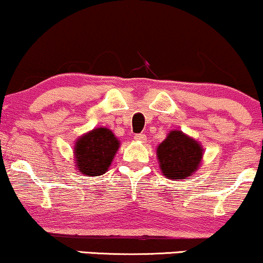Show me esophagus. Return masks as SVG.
<instances>
[{
    "instance_id": "obj_1",
    "label": "esophagus",
    "mask_w": 263,
    "mask_h": 263,
    "mask_svg": "<svg viewBox=\"0 0 263 263\" xmlns=\"http://www.w3.org/2000/svg\"><path fill=\"white\" fill-rule=\"evenodd\" d=\"M135 141L137 142H141V143H144V142L147 141V136L146 135H135Z\"/></svg>"
}]
</instances>
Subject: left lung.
<instances>
[{"instance_id": "obj_1", "label": "left lung", "mask_w": 263, "mask_h": 263, "mask_svg": "<svg viewBox=\"0 0 263 263\" xmlns=\"http://www.w3.org/2000/svg\"><path fill=\"white\" fill-rule=\"evenodd\" d=\"M204 148L197 140L179 129H172L157 147L162 174L168 179L182 180L194 174L203 161Z\"/></svg>"}]
</instances>
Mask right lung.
Returning <instances> with one entry per match:
<instances>
[{
    "label": "right lung",
    "instance_id": "right-lung-1",
    "mask_svg": "<svg viewBox=\"0 0 263 263\" xmlns=\"http://www.w3.org/2000/svg\"><path fill=\"white\" fill-rule=\"evenodd\" d=\"M119 148L120 141L111 129L93 128L75 141V167L84 176H102L111 165Z\"/></svg>",
    "mask_w": 263,
    "mask_h": 263
}]
</instances>
